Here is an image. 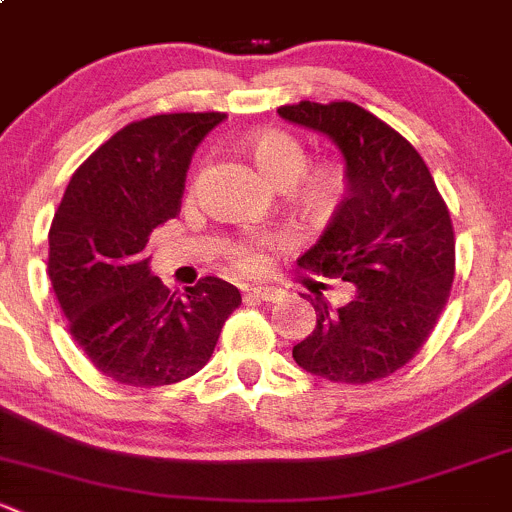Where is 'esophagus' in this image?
Wrapping results in <instances>:
<instances>
[{
	"instance_id": "1",
	"label": "esophagus",
	"mask_w": 512,
	"mask_h": 512,
	"mask_svg": "<svg viewBox=\"0 0 512 512\" xmlns=\"http://www.w3.org/2000/svg\"><path fill=\"white\" fill-rule=\"evenodd\" d=\"M250 294H252V297L262 299V301H279L284 297L282 289L267 287V284H260V287H250Z\"/></svg>"
}]
</instances>
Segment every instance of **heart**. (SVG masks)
I'll use <instances>...</instances> for the list:
<instances>
[{"mask_svg":"<svg viewBox=\"0 0 512 512\" xmlns=\"http://www.w3.org/2000/svg\"><path fill=\"white\" fill-rule=\"evenodd\" d=\"M250 154H252V161H255L257 171L262 174V179L272 186L294 184L306 164L304 147H301L292 134L279 132V129H265V132H257L255 137L250 139ZM338 184H341V181H338V171L319 169L304 181L301 193H304V198L309 203H326L328 198L336 193ZM267 242H270V238L233 242L228 252L235 270L242 274L262 270L265 260H262V255L257 252V247L267 245Z\"/></svg>","mask_w":512,"mask_h":512,"instance_id":"b5f03b06","label":"heart"}]
</instances>
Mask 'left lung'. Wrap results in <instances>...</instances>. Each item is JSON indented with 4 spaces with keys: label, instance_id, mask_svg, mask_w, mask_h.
Listing matches in <instances>:
<instances>
[{
    "label": "left lung",
    "instance_id": "obj_1",
    "mask_svg": "<svg viewBox=\"0 0 512 512\" xmlns=\"http://www.w3.org/2000/svg\"><path fill=\"white\" fill-rule=\"evenodd\" d=\"M292 125L341 152L346 198L299 265L341 277L351 297L331 306L314 292L316 326L294 346L306 373L373 383L422 348L454 282V228L417 149L353 102L279 107Z\"/></svg>",
    "mask_w": 512,
    "mask_h": 512
}]
</instances>
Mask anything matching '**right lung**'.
Instances as JSON below:
<instances>
[{
  "label": "right lung",
  "instance_id": "obj_1",
  "mask_svg": "<svg viewBox=\"0 0 512 512\" xmlns=\"http://www.w3.org/2000/svg\"><path fill=\"white\" fill-rule=\"evenodd\" d=\"M223 112H174L112 134L73 174L48 233V277L73 341L102 375L132 387L191 378L211 358L240 292L206 277L171 294L149 235L181 211L193 152Z\"/></svg>",
  "mask_w": 512,
  "mask_h": 512
}]
</instances>
